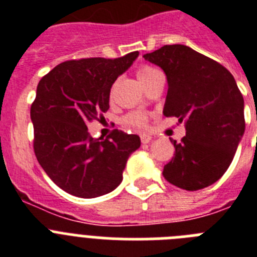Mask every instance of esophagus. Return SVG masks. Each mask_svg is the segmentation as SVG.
I'll use <instances>...</instances> for the list:
<instances>
[{
	"mask_svg": "<svg viewBox=\"0 0 257 257\" xmlns=\"http://www.w3.org/2000/svg\"><path fill=\"white\" fill-rule=\"evenodd\" d=\"M140 139H142L143 144H148V143L152 142V136L147 135V134H143V135H140Z\"/></svg>",
	"mask_w": 257,
	"mask_h": 257,
	"instance_id": "1",
	"label": "esophagus"
}]
</instances>
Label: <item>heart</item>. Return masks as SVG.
Segmentation results:
<instances>
[{"mask_svg": "<svg viewBox=\"0 0 257 257\" xmlns=\"http://www.w3.org/2000/svg\"><path fill=\"white\" fill-rule=\"evenodd\" d=\"M158 73H160V72H158L156 68L151 67V65H143V67H140L139 69H138L136 76H138V78H139V81L143 85V83L149 81L152 77H154ZM126 122L127 123L133 124V126L143 127L145 126V123H147V117H145L143 113H131V114H128L126 117Z\"/></svg>", "mask_w": 257, "mask_h": 257, "instance_id": "1", "label": "heart"}]
</instances>
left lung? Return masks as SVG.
I'll list each match as a JSON object with an SVG mask.
<instances>
[{
    "mask_svg": "<svg viewBox=\"0 0 257 257\" xmlns=\"http://www.w3.org/2000/svg\"><path fill=\"white\" fill-rule=\"evenodd\" d=\"M143 58L167 78L163 114L185 123L175 154L163 169L169 183L198 190L216 183L244 134V100L234 77L217 61L185 45H166Z\"/></svg>",
    "mask_w": 257,
    "mask_h": 257,
    "instance_id": "left-lung-1",
    "label": "left lung"
}]
</instances>
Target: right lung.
I'll return each mask as SVG.
<instances>
[{
    "instance_id": "obj_1",
    "label": "right lung",
    "mask_w": 257,
    "mask_h": 257,
    "mask_svg": "<svg viewBox=\"0 0 257 257\" xmlns=\"http://www.w3.org/2000/svg\"><path fill=\"white\" fill-rule=\"evenodd\" d=\"M139 52L118 59L90 58L56 65L37 86L31 106L35 153L47 176L79 198H95L121 184L122 172L140 138L114 130L94 139L88 122L109 109L110 88Z\"/></svg>"
}]
</instances>
